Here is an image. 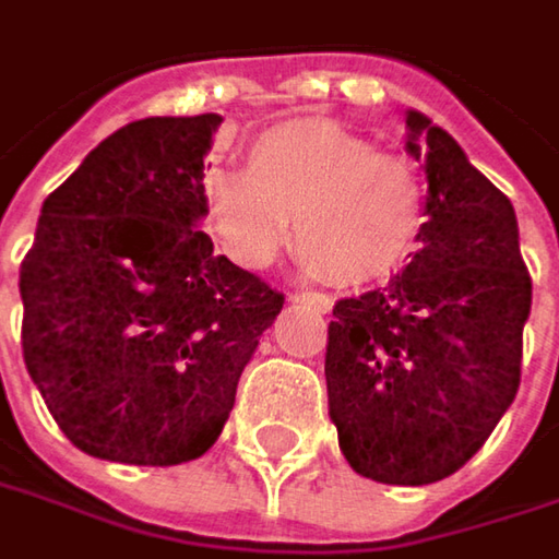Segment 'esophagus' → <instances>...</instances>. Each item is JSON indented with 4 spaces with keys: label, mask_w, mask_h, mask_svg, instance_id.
<instances>
[{
    "label": "esophagus",
    "mask_w": 559,
    "mask_h": 559,
    "mask_svg": "<svg viewBox=\"0 0 559 559\" xmlns=\"http://www.w3.org/2000/svg\"><path fill=\"white\" fill-rule=\"evenodd\" d=\"M290 300H294V304L316 306L319 312H331V306H334V300H331L328 294H294Z\"/></svg>",
    "instance_id": "esophagus-1"
}]
</instances>
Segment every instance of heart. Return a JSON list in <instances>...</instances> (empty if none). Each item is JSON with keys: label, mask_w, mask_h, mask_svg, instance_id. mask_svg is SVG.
<instances>
[{"label": "heart", "mask_w": 559, "mask_h": 559, "mask_svg": "<svg viewBox=\"0 0 559 559\" xmlns=\"http://www.w3.org/2000/svg\"><path fill=\"white\" fill-rule=\"evenodd\" d=\"M206 222L243 269H265L297 243L306 275L359 287L394 275L425 228L413 162L331 121H287L255 136L247 171L215 168L203 183Z\"/></svg>", "instance_id": "b5f03b06"}]
</instances>
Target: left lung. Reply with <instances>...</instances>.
<instances>
[{
    "label": "left lung",
    "mask_w": 559,
    "mask_h": 559,
    "mask_svg": "<svg viewBox=\"0 0 559 559\" xmlns=\"http://www.w3.org/2000/svg\"><path fill=\"white\" fill-rule=\"evenodd\" d=\"M428 197L419 250L384 287L337 300L328 416L353 473L431 485L488 441L520 391L532 278L513 203L431 118L406 109Z\"/></svg>",
    "instance_id": "1"
}]
</instances>
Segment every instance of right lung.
<instances>
[{
    "instance_id": "right-lung-1",
    "label": "right lung",
    "mask_w": 559,
    "mask_h": 559,
    "mask_svg": "<svg viewBox=\"0 0 559 559\" xmlns=\"http://www.w3.org/2000/svg\"><path fill=\"white\" fill-rule=\"evenodd\" d=\"M222 115L143 118L46 197L21 262V347L64 438L128 466L203 456L284 297L206 231Z\"/></svg>"
}]
</instances>
